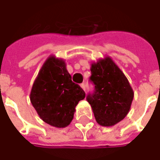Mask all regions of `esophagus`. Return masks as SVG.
I'll use <instances>...</instances> for the list:
<instances>
[{"label": "esophagus", "instance_id": "1", "mask_svg": "<svg viewBox=\"0 0 160 160\" xmlns=\"http://www.w3.org/2000/svg\"><path fill=\"white\" fill-rule=\"evenodd\" d=\"M80 87H81V88H82L83 90L85 91V84H84V83H82V84H80Z\"/></svg>", "mask_w": 160, "mask_h": 160}]
</instances>
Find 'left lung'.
<instances>
[{"label":"left lung","instance_id":"left-lung-1","mask_svg":"<svg viewBox=\"0 0 160 160\" xmlns=\"http://www.w3.org/2000/svg\"><path fill=\"white\" fill-rule=\"evenodd\" d=\"M91 77L95 91L87 97L97 123L111 127L129 112L134 92L128 79L110 56L91 63Z\"/></svg>","mask_w":160,"mask_h":160}]
</instances>
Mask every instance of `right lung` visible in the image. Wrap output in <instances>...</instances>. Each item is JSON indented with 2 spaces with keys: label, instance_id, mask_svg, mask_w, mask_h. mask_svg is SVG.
<instances>
[{
  "label": "right lung",
  "instance_id": "obj_1",
  "mask_svg": "<svg viewBox=\"0 0 160 160\" xmlns=\"http://www.w3.org/2000/svg\"><path fill=\"white\" fill-rule=\"evenodd\" d=\"M85 97L80 85L72 81L65 60L50 55L32 84L30 100L43 121L65 128L74 118L76 107Z\"/></svg>",
  "mask_w": 160,
  "mask_h": 160
}]
</instances>
